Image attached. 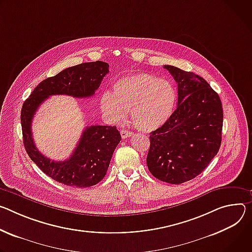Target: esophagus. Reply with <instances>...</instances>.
<instances>
[{
    "instance_id": "34e87169",
    "label": "esophagus",
    "mask_w": 252,
    "mask_h": 252,
    "mask_svg": "<svg viewBox=\"0 0 252 252\" xmlns=\"http://www.w3.org/2000/svg\"><path fill=\"white\" fill-rule=\"evenodd\" d=\"M120 134H121V137H122L123 139L128 138V137H130V136H132V135H133V133H132V132H130V131H128V130H124V129L120 131Z\"/></svg>"
}]
</instances>
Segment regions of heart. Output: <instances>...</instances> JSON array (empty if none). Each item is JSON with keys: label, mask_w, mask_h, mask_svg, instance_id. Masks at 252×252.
Returning <instances> with one entry per match:
<instances>
[{"label": "heart", "mask_w": 252, "mask_h": 252, "mask_svg": "<svg viewBox=\"0 0 252 252\" xmlns=\"http://www.w3.org/2000/svg\"><path fill=\"white\" fill-rule=\"evenodd\" d=\"M112 90L100 98L104 114L120 123L129 112L132 124L143 132L154 131L168 121L177 99L171 83L148 73L122 77L113 83Z\"/></svg>", "instance_id": "1"}]
</instances>
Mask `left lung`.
<instances>
[{
  "label": "left lung",
  "instance_id": "obj_1",
  "mask_svg": "<svg viewBox=\"0 0 252 252\" xmlns=\"http://www.w3.org/2000/svg\"><path fill=\"white\" fill-rule=\"evenodd\" d=\"M178 86L177 108L150 133L147 166L157 179L181 184L199 175L221 144L223 110L218 94L200 76L164 65Z\"/></svg>",
  "mask_w": 252,
  "mask_h": 252
}]
</instances>
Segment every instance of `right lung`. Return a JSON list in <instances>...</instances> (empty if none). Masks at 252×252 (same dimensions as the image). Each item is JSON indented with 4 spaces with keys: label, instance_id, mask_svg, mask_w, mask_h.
<instances>
[{
    "label": "right lung",
    "instance_id": "right-lung-1",
    "mask_svg": "<svg viewBox=\"0 0 252 252\" xmlns=\"http://www.w3.org/2000/svg\"><path fill=\"white\" fill-rule=\"evenodd\" d=\"M108 73L109 65L102 61L67 68L42 81L23 104L21 124L25 149L46 175L62 184L84 188L99 183L106 175L121 135L115 126H87L70 158L54 161L36 148L31 129L34 115L39 106L53 95H69L75 98L93 96Z\"/></svg>",
    "mask_w": 252,
    "mask_h": 252
}]
</instances>
